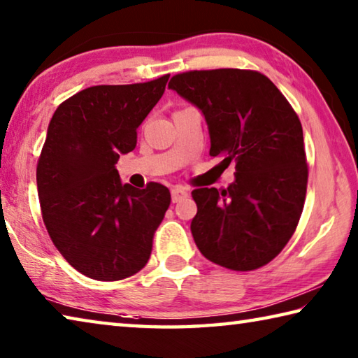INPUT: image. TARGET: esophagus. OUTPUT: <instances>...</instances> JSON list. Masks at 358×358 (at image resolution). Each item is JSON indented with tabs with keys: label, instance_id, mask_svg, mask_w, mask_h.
I'll return each mask as SVG.
<instances>
[{
	"label": "esophagus",
	"instance_id": "1",
	"mask_svg": "<svg viewBox=\"0 0 358 358\" xmlns=\"http://www.w3.org/2000/svg\"><path fill=\"white\" fill-rule=\"evenodd\" d=\"M187 192L185 187H181V186H177V187H173L172 189V202L175 203V202H180L181 199H185V197H187Z\"/></svg>",
	"mask_w": 358,
	"mask_h": 358
}]
</instances>
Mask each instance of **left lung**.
<instances>
[{
	"mask_svg": "<svg viewBox=\"0 0 358 358\" xmlns=\"http://www.w3.org/2000/svg\"><path fill=\"white\" fill-rule=\"evenodd\" d=\"M169 88L202 112L210 155L235 162L226 189L192 191L194 241L205 257L230 270L268 264L295 232L306 196L301 123L268 77L213 69L177 74Z\"/></svg>",
	"mask_w": 358,
	"mask_h": 358,
	"instance_id": "1",
	"label": "left lung"
}]
</instances>
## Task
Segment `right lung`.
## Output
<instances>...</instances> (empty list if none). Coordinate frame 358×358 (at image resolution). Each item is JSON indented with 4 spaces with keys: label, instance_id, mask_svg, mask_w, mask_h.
<instances>
[{
    "label": "right lung",
    "instance_id": "right-lung-1",
    "mask_svg": "<svg viewBox=\"0 0 358 358\" xmlns=\"http://www.w3.org/2000/svg\"><path fill=\"white\" fill-rule=\"evenodd\" d=\"M169 74L82 90L53 113L36 171L42 220L53 245L82 275L118 281L147 265L155 230L171 205L159 183H121L120 156L164 94Z\"/></svg>",
    "mask_w": 358,
    "mask_h": 358
}]
</instances>
